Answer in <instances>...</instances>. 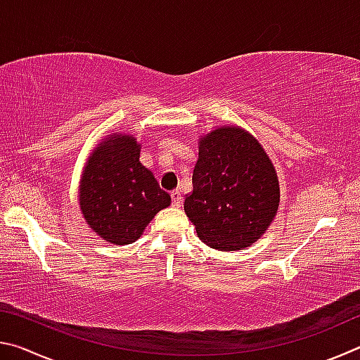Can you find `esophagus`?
I'll return each instance as SVG.
<instances>
[{
  "instance_id": "34e87169",
  "label": "esophagus",
  "mask_w": 360,
  "mask_h": 360,
  "mask_svg": "<svg viewBox=\"0 0 360 360\" xmlns=\"http://www.w3.org/2000/svg\"><path fill=\"white\" fill-rule=\"evenodd\" d=\"M172 205L174 206V208H181L182 197H181V192L179 191H173L172 192Z\"/></svg>"
}]
</instances>
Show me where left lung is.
Here are the masks:
<instances>
[{
    "instance_id": "obj_1",
    "label": "left lung",
    "mask_w": 360,
    "mask_h": 360,
    "mask_svg": "<svg viewBox=\"0 0 360 360\" xmlns=\"http://www.w3.org/2000/svg\"><path fill=\"white\" fill-rule=\"evenodd\" d=\"M184 211L205 245L248 248L265 233L279 205L270 158L243 129L221 127L202 138Z\"/></svg>"
}]
</instances>
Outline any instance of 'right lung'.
Masks as SVG:
<instances>
[{
  "mask_svg": "<svg viewBox=\"0 0 360 360\" xmlns=\"http://www.w3.org/2000/svg\"><path fill=\"white\" fill-rule=\"evenodd\" d=\"M79 203L85 221L103 240L130 245L172 198L141 165L135 138L111 135L89 157Z\"/></svg>",
  "mask_w": 360,
  "mask_h": 360,
  "instance_id": "right-lung-1",
  "label": "right lung"
}]
</instances>
